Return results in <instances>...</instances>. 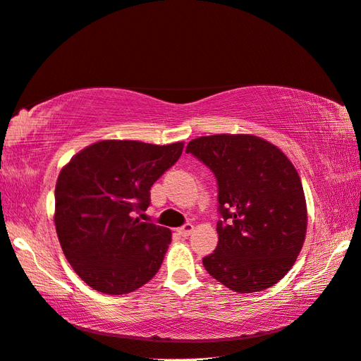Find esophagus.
I'll return each mask as SVG.
<instances>
[{"instance_id": "1", "label": "esophagus", "mask_w": 361, "mask_h": 361, "mask_svg": "<svg viewBox=\"0 0 361 361\" xmlns=\"http://www.w3.org/2000/svg\"><path fill=\"white\" fill-rule=\"evenodd\" d=\"M192 232H193V224H192V223H186V224L181 226V227L178 228V233H180L183 238H188Z\"/></svg>"}]
</instances>
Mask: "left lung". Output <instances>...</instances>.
<instances>
[{"label":"left lung","mask_w":361,"mask_h":361,"mask_svg":"<svg viewBox=\"0 0 361 361\" xmlns=\"http://www.w3.org/2000/svg\"><path fill=\"white\" fill-rule=\"evenodd\" d=\"M186 152L218 184V245L202 265L236 293L270 288L290 271L307 233L298 171L274 145L247 134L200 137Z\"/></svg>","instance_id":"obj_1"}]
</instances>
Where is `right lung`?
I'll return each instance as SVG.
<instances>
[{
    "mask_svg": "<svg viewBox=\"0 0 361 361\" xmlns=\"http://www.w3.org/2000/svg\"><path fill=\"white\" fill-rule=\"evenodd\" d=\"M183 143L104 140L82 149L54 189V226L67 261L91 288L125 294L160 270L171 230L137 218Z\"/></svg>",
    "mask_w": 361,
    "mask_h": 361,
    "instance_id": "add662e5",
    "label": "right lung"
}]
</instances>
